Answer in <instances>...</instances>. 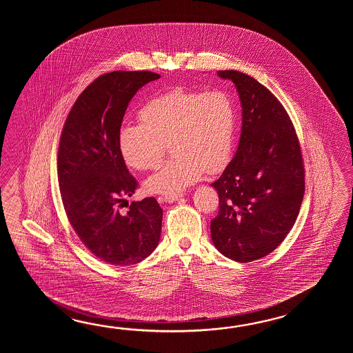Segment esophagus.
<instances>
[{
	"label": "esophagus",
	"mask_w": 353,
	"mask_h": 353,
	"mask_svg": "<svg viewBox=\"0 0 353 353\" xmlns=\"http://www.w3.org/2000/svg\"><path fill=\"white\" fill-rule=\"evenodd\" d=\"M183 198V195L180 194H168L163 198L164 199V202L166 203H173L176 202V201H180Z\"/></svg>",
	"instance_id": "34e87169"
}]
</instances>
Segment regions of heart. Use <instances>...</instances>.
I'll list each match as a JSON object with an SVG mask.
<instances>
[{"label": "heart", "mask_w": 353, "mask_h": 353, "mask_svg": "<svg viewBox=\"0 0 353 353\" xmlns=\"http://www.w3.org/2000/svg\"><path fill=\"white\" fill-rule=\"evenodd\" d=\"M140 123L123 125L117 145L126 165L150 170L160 164L169 145L173 158L145 181L148 192L178 194L203 173L222 170L231 157L236 128L233 98L223 90L176 87L146 101Z\"/></svg>", "instance_id": "b5f03b06"}]
</instances>
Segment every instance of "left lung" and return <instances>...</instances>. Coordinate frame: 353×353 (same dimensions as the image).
Segmentation results:
<instances>
[{"label": "left lung", "instance_id": "1", "mask_svg": "<svg viewBox=\"0 0 353 353\" xmlns=\"http://www.w3.org/2000/svg\"><path fill=\"white\" fill-rule=\"evenodd\" d=\"M240 94V143L210 185L219 210L210 234L221 254L237 263L269 255L290 232L305 189V170L293 122L270 90L237 70H218Z\"/></svg>", "mask_w": 353, "mask_h": 353}]
</instances>
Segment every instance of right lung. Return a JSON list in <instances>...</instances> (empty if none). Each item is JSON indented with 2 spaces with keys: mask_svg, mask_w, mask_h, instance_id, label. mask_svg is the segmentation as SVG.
Here are the masks:
<instances>
[{
  "mask_svg": "<svg viewBox=\"0 0 353 353\" xmlns=\"http://www.w3.org/2000/svg\"><path fill=\"white\" fill-rule=\"evenodd\" d=\"M159 78L148 70L99 75L77 98L60 135L58 180L69 223L93 255L111 265L143 261L160 240L163 210L154 196L128 204L137 181L117 145L128 102Z\"/></svg>",
  "mask_w": 353,
  "mask_h": 353,
  "instance_id": "obj_1",
  "label": "right lung"
}]
</instances>
